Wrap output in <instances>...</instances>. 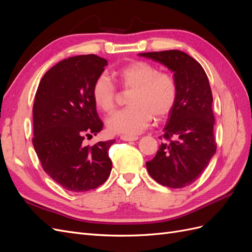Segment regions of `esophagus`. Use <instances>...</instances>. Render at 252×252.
<instances>
[{
	"label": "esophagus",
	"instance_id": "34e87169",
	"mask_svg": "<svg viewBox=\"0 0 252 252\" xmlns=\"http://www.w3.org/2000/svg\"><path fill=\"white\" fill-rule=\"evenodd\" d=\"M139 138L134 135H121V140L127 141V142H131V141H136Z\"/></svg>",
	"mask_w": 252,
	"mask_h": 252
}]
</instances>
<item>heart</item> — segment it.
<instances>
[{
    "mask_svg": "<svg viewBox=\"0 0 252 252\" xmlns=\"http://www.w3.org/2000/svg\"><path fill=\"white\" fill-rule=\"evenodd\" d=\"M124 89H131L128 97L129 107L112 114L106 121L109 131L125 135H134L146 129L155 116L163 119L177 102L178 84L170 73L158 71L145 61H135L114 72ZM117 88L105 74L95 79L93 98L96 107L105 113L116 108Z\"/></svg>",
    "mask_w": 252,
    "mask_h": 252,
    "instance_id": "b5f03b06",
    "label": "heart"
}]
</instances>
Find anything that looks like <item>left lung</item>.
<instances>
[{"label":"left lung","instance_id":"8db88e82","mask_svg":"<svg viewBox=\"0 0 252 252\" xmlns=\"http://www.w3.org/2000/svg\"><path fill=\"white\" fill-rule=\"evenodd\" d=\"M165 65L178 84V98L163 129L156 157L146 162L150 177L170 188L188 186L201 177L217 151L209 81L201 64L180 50L139 53Z\"/></svg>","mask_w":252,"mask_h":252}]
</instances>
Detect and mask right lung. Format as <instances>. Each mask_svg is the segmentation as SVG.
<instances>
[{"mask_svg": "<svg viewBox=\"0 0 252 252\" xmlns=\"http://www.w3.org/2000/svg\"><path fill=\"white\" fill-rule=\"evenodd\" d=\"M107 63L95 55L65 59L43 75L36 90L34 150L44 171L69 191L94 189L111 171L108 150L116 140L84 144L86 136L96 135L103 128L93 86Z\"/></svg>", "mask_w": 252, "mask_h": 252, "instance_id": "1", "label": "right lung"}]
</instances>
